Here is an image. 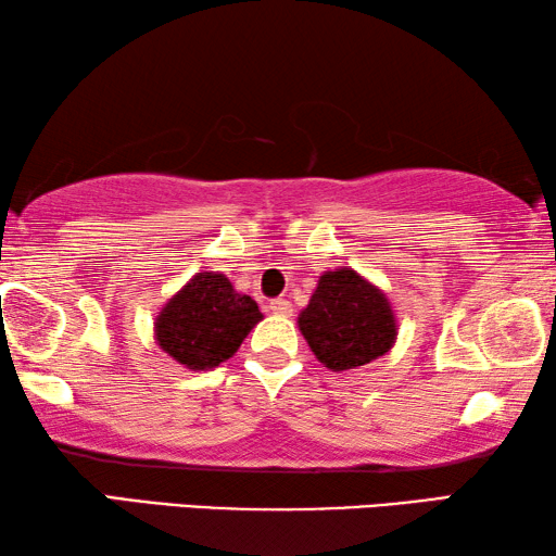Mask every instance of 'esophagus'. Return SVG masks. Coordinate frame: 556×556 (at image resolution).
<instances>
[{"mask_svg":"<svg viewBox=\"0 0 556 556\" xmlns=\"http://www.w3.org/2000/svg\"><path fill=\"white\" fill-rule=\"evenodd\" d=\"M266 307H268L270 313H276V315H290V313H293V305H290L286 298H273V300H268Z\"/></svg>","mask_w":556,"mask_h":556,"instance_id":"34e87169","label":"esophagus"}]
</instances>
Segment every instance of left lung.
I'll return each instance as SVG.
<instances>
[{"label":"left lung","mask_w":556,"mask_h":556,"mask_svg":"<svg viewBox=\"0 0 556 556\" xmlns=\"http://www.w3.org/2000/svg\"><path fill=\"white\" fill-rule=\"evenodd\" d=\"M298 325L315 357L332 371L362 367L387 354L396 340L387 298L350 268L320 276Z\"/></svg>","instance_id":"1"}]
</instances>
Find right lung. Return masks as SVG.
Returning a JSON list of instances; mask_svg holds the SVG:
<instances>
[{
  "label": "right lung",
  "instance_id": "1",
  "mask_svg": "<svg viewBox=\"0 0 556 556\" xmlns=\"http://www.w3.org/2000/svg\"><path fill=\"white\" fill-rule=\"evenodd\" d=\"M256 300L236 293L224 273H197L157 317V342L189 369H212L241 348L261 320Z\"/></svg>",
  "mask_w": 556,
  "mask_h": 556
}]
</instances>
